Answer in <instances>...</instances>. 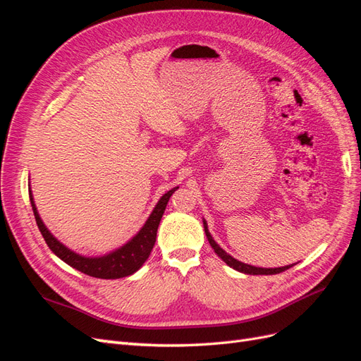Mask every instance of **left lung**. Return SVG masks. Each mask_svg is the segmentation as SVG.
I'll return each instance as SVG.
<instances>
[{
	"label": "left lung",
	"instance_id": "left-lung-1",
	"mask_svg": "<svg viewBox=\"0 0 361 361\" xmlns=\"http://www.w3.org/2000/svg\"><path fill=\"white\" fill-rule=\"evenodd\" d=\"M203 227H204V233H206L207 241H209L211 247L214 248V251L218 255V257H221L223 262H226L228 267L239 271V272H244V274H250V276H272V274H279V272H283V271L289 269L290 267H293V265H286V267H280V268H259V267L244 264V262L236 260L235 257H232L231 255L226 253V251L214 241V238L209 233V228H207V223H206L204 218H203Z\"/></svg>",
	"mask_w": 361,
	"mask_h": 361
}]
</instances>
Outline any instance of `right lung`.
Returning <instances> with one entry per match:
<instances>
[{
  "instance_id": "right-lung-1",
  "label": "right lung",
  "mask_w": 361,
  "mask_h": 361,
  "mask_svg": "<svg viewBox=\"0 0 361 361\" xmlns=\"http://www.w3.org/2000/svg\"><path fill=\"white\" fill-rule=\"evenodd\" d=\"M178 188L179 187L171 188L170 191H167L162 195V197L158 200L157 206L154 207V211H152V214L149 215L145 226L141 227L126 244L110 251V253H106L104 256H82L80 253H75V251H72L64 244H61L59 239L48 231L45 223L42 221L35 203V197H32L31 188H30V202H31L32 212H35L39 231L54 255L60 257L63 262H66V264L71 265L72 268L84 272L87 276L96 277V279L114 280V279L133 276L134 272H137L141 267H143V264L150 255L152 248L155 245L157 232H158V226L162 218V214L166 211V206L171 197V194Z\"/></svg>"
}]
</instances>
